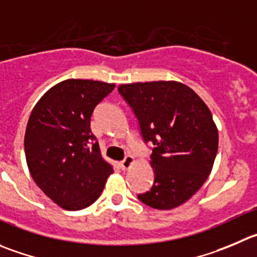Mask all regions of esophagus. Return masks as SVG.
I'll return each instance as SVG.
<instances>
[{"label":"esophagus","mask_w":257,"mask_h":257,"mask_svg":"<svg viewBox=\"0 0 257 257\" xmlns=\"http://www.w3.org/2000/svg\"><path fill=\"white\" fill-rule=\"evenodd\" d=\"M134 163H135V159H134V156L133 155H127L126 158H124L123 160L119 163V165H121L122 170H127L128 168L131 167V165H133Z\"/></svg>","instance_id":"34e87169"}]
</instances>
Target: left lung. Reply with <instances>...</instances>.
<instances>
[{
	"instance_id": "left-lung-1",
	"label": "left lung",
	"mask_w": 257,
	"mask_h": 257,
	"mask_svg": "<svg viewBox=\"0 0 257 257\" xmlns=\"http://www.w3.org/2000/svg\"><path fill=\"white\" fill-rule=\"evenodd\" d=\"M118 92L153 144L154 184L138 198L155 209L187 202L204 184L218 150L211 111L192 88L175 80L121 84Z\"/></svg>"
}]
</instances>
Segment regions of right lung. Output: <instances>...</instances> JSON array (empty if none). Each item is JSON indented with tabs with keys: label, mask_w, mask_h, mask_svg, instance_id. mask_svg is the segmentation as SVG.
Segmentation results:
<instances>
[{
	"label": "right lung",
	"mask_w": 257,
	"mask_h": 257,
	"mask_svg": "<svg viewBox=\"0 0 257 257\" xmlns=\"http://www.w3.org/2000/svg\"><path fill=\"white\" fill-rule=\"evenodd\" d=\"M113 88L98 80H63L39 99L29 117L24 146L31 177L68 211L94 203L113 173L90 131L94 108Z\"/></svg>",
	"instance_id": "right-lung-1"
}]
</instances>
